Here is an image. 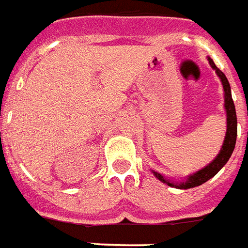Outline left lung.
I'll list each match as a JSON object with an SVG mask.
<instances>
[{
	"label": "left lung",
	"mask_w": 248,
	"mask_h": 248,
	"mask_svg": "<svg viewBox=\"0 0 248 248\" xmlns=\"http://www.w3.org/2000/svg\"><path fill=\"white\" fill-rule=\"evenodd\" d=\"M208 61H209L210 66L216 70V73H217V76L219 77L221 82H222L223 94H225V109H226V124H228V125H226V136H225L222 148L219 150L218 155H217L213 161L210 162L208 166H205L200 171H197V172H195L193 175H189L187 178V180H184V182L174 183V182L166 179V178H165L163 175L159 174V172L153 170L154 176H157L162 183H166L167 186H170V187L179 188V189H188V188L202 186V183L208 182L210 178H213V176L226 165V162L229 161V158L232 157V150L235 148V141H237V113H235V106H234V102H232V98L230 83H229L226 76L216 66V64L213 62V60H212L210 57H208Z\"/></svg>",
	"instance_id": "8db88e82"
}]
</instances>
